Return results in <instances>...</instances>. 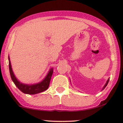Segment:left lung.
<instances>
[{"label":"left lung","instance_id":"1","mask_svg":"<svg viewBox=\"0 0 123 123\" xmlns=\"http://www.w3.org/2000/svg\"><path fill=\"white\" fill-rule=\"evenodd\" d=\"M108 82H109V79H108V80H107V82H106V84H105V86H104V88H103V89H105V87H106V86H107V85H108Z\"/></svg>","mask_w":123,"mask_h":123}]
</instances>
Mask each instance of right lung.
Returning <instances> with one entry per match:
<instances>
[{"label": "right lung", "mask_w": 123, "mask_h": 123, "mask_svg": "<svg viewBox=\"0 0 123 123\" xmlns=\"http://www.w3.org/2000/svg\"><path fill=\"white\" fill-rule=\"evenodd\" d=\"M8 60H9V70L11 79H12V81L14 82V84L16 85V86L22 92L25 94H35L41 93V92L47 90L49 86L50 80V79H51L52 75L53 69H51L49 71V72L48 74L45 78L41 82H40V83L33 85H25L23 84V83H20L15 78V76L12 72L11 62H10L9 57H8Z\"/></svg>", "instance_id": "right-lung-1"}]
</instances>
